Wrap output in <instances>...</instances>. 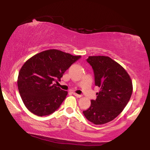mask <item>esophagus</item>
I'll use <instances>...</instances> for the list:
<instances>
[{"instance_id":"obj_1","label":"esophagus","mask_w":150,"mask_h":150,"mask_svg":"<svg viewBox=\"0 0 150 150\" xmlns=\"http://www.w3.org/2000/svg\"><path fill=\"white\" fill-rule=\"evenodd\" d=\"M73 94H74V96H76V97H77V98H81V96H82L81 95H79V94H77V93H76L75 92H74Z\"/></svg>"}]
</instances>
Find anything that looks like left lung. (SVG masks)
I'll list each match as a JSON object with an SVG mask.
<instances>
[{"label": "left lung", "mask_w": 150, "mask_h": 150, "mask_svg": "<svg viewBox=\"0 0 150 150\" xmlns=\"http://www.w3.org/2000/svg\"><path fill=\"white\" fill-rule=\"evenodd\" d=\"M95 85L100 88L96 99L83 114L96 125L104 124L117 117L128 103L132 93L130 76L122 65L108 57L90 56Z\"/></svg>", "instance_id": "1"}]
</instances>
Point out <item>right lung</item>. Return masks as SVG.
Masks as SVG:
<instances>
[{
    "mask_svg": "<svg viewBox=\"0 0 150 150\" xmlns=\"http://www.w3.org/2000/svg\"><path fill=\"white\" fill-rule=\"evenodd\" d=\"M81 57L51 49L34 55L24 63L18 74V87L29 111L42 117L58 109L67 91L54 83L60 81L65 71Z\"/></svg>",
    "mask_w": 150,
    "mask_h": 150,
    "instance_id": "obj_1",
    "label": "right lung"
}]
</instances>
